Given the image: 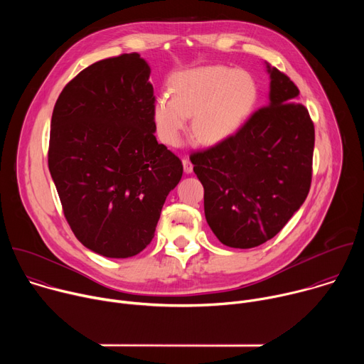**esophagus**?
<instances>
[{
	"instance_id": "esophagus-1",
	"label": "esophagus",
	"mask_w": 364,
	"mask_h": 364,
	"mask_svg": "<svg viewBox=\"0 0 364 364\" xmlns=\"http://www.w3.org/2000/svg\"><path fill=\"white\" fill-rule=\"evenodd\" d=\"M183 167H184V173L190 174L193 171V164L190 163L188 159H183Z\"/></svg>"
}]
</instances>
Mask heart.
<instances>
[{
    "label": "heart",
    "mask_w": 364,
    "mask_h": 364,
    "mask_svg": "<svg viewBox=\"0 0 364 364\" xmlns=\"http://www.w3.org/2000/svg\"><path fill=\"white\" fill-rule=\"evenodd\" d=\"M257 96L253 77L245 70L210 66L184 72L173 82V96L163 95L152 109L160 139L177 145L193 117L191 134L203 144L232 136L250 115Z\"/></svg>",
    "instance_id": "1"
}]
</instances>
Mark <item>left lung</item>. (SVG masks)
Returning <instances> with one entry per match:
<instances>
[{"label":"left lung","mask_w":364,"mask_h":364,"mask_svg":"<svg viewBox=\"0 0 364 364\" xmlns=\"http://www.w3.org/2000/svg\"><path fill=\"white\" fill-rule=\"evenodd\" d=\"M268 105L228 139L190 155L204 187V215L226 246L272 239L305 201L313 177L314 124L295 83L277 68Z\"/></svg>","instance_id":"1"}]
</instances>
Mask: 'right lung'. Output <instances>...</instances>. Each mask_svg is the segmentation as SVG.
<instances>
[{"label":"right lung","instance_id":"1","mask_svg":"<svg viewBox=\"0 0 364 364\" xmlns=\"http://www.w3.org/2000/svg\"><path fill=\"white\" fill-rule=\"evenodd\" d=\"M151 69L138 53L73 77L51 115L48 170L65 218L87 249L131 257L152 240L181 160L155 138Z\"/></svg>","mask_w":364,"mask_h":364}]
</instances>
